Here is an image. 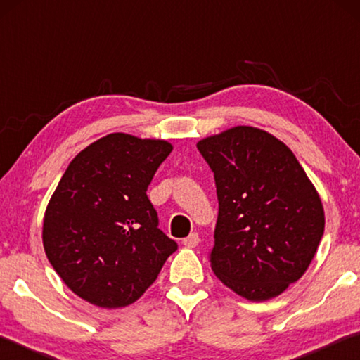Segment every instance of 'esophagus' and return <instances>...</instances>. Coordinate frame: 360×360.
Instances as JSON below:
<instances>
[{"mask_svg":"<svg viewBox=\"0 0 360 360\" xmlns=\"http://www.w3.org/2000/svg\"><path fill=\"white\" fill-rule=\"evenodd\" d=\"M198 243H200V238H198V233H191L187 236V238H184L182 240V245L184 246H187V248H195V246H198Z\"/></svg>","mask_w":360,"mask_h":360,"instance_id":"34e87169","label":"esophagus"}]
</instances>
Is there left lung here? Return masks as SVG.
<instances>
[{
    "instance_id": "obj_1",
    "label": "left lung",
    "mask_w": 360,
    "mask_h": 360,
    "mask_svg": "<svg viewBox=\"0 0 360 360\" xmlns=\"http://www.w3.org/2000/svg\"><path fill=\"white\" fill-rule=\"evenodd\" d=\"M197 148L214 173L219 202L212 271L248 300L283 294L307 271L324 235L311 181L288 146L254 127H233Z\"/></svg>"
}]
</instances>
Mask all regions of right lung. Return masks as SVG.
I'll use <instances>...</instances> for the list:
<instances>
[{"label": "right lung", "instance_id": "obj_1", "mask_svg": "<svg viewBox=\"0 0 360 360\" xmlns=\"http://www.w3.org/2000/svg\"><path fill=\"white\" fill-rule=\"evenodd\" d=\"M173 146L111 133L72 158L47 205L42 245L63 283L101 308L136 302L178 245L148 187Z\"/></svg>", "mask_w": 360, "mask_h": 360}]
</instances>
